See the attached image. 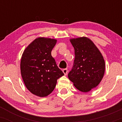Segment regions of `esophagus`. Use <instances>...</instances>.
Listing matches in <instances>:
<instances>
[{
  "instance_id": "34e87169",
  "label": "esophagus",
  "mask_w": 122,
  "mask_h": 122,
  "mask_svg": "<svg viewBox=\"0 0 122 122\" xmlns=\"http://www.w3.org/2000/svg\"><path fill=\"white\" fill-rule=\"evenodd\" d=\"M62 72L64 73V75H66L67 74H68V69H64L62 70Z\"/></svg>"
}]
</instances>
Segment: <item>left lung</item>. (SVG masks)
<instances>
[{"instance_id": "1", "label": "left lung", "mask_w": 122, "mask_h": 122, "mask_svg": "<svg viewBox=\"0 0 122 122\" xmlns=\"http://www.w3.org/2000/svg\"><path fill=\"white\" fill-rule=\"evenodd\" d=\"M70 41L75 49V57L68 78L79 91L89 92L103 79L104 60L97 47L88 38H73Z\"/></svg>"}]
</instances>
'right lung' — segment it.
<instances>
[{"label": "right lung", "mask_w": 122, "mask_h": 122, "mask_svg": "<svg viewBox=\"0 0 122 122\" xmlns=\"http://www.w3.org/2000/svg\"><path fill=\"white\" fill-rule=\"evenodd\" d=\"M56 43L54 39L38 38L22 54L21 75L28 90L36 96L45 97L50 94L57 80L64 75L51 54Z\"/></svg>", "instance_id": "right-lung-1"}]
</instances>
